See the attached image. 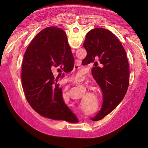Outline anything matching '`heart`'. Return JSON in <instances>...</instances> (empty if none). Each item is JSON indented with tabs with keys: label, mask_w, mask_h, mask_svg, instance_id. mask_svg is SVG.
Returning a JSON list of instances; mask_svg holds the SVG:
<instances>
[{
	"label": "heart",
	"mask_w": 148,
	"mask_h": 148,
	"mask_svg": "<svg viewBox=\"0 0 148 148\" xmlns=\"http://www.w3.org/2000/svg\"><path fill=\"white\" fill-rule=\"evenodd\" d=\"M83 77V75L82 74V73H80V72L77 73L76 74H75L74 75H73L72 77V78H71L72 82L73 83H78L82 80ZM65 96L66 97H69V95L68 93H65Z\"/></svg>",
	"instance_id": "b5f03b06"
}]
</instances>
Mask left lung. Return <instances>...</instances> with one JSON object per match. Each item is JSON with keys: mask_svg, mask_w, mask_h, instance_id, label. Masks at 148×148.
<instances>
[{"mask_svg": "<svg viewBox=\"0 0 148 148\" xmlns=\"http://www.w3.org/2000/svg\"><path fill=\"white\" fill-rule=\"evenodd\" d=\"M87 56L83 65L94 64L92 74L103 94V103L93 121L103 119L118 106L129 85L130 69L126 51L110 30L95 28L87 33L83 43Z\"/></svg>", "mask_w": 148, "mask_h": 148, "instance_id": "8db88e82", "label": "left lung"}]
</instances>
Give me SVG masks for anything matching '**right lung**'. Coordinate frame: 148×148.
<instances>
[{
	"instance_id": "obj_1",
	"label": "right lung",
	"mask_w": 148,
	"mask_h": 148,
	"mask_svg": "<svg viewBox=\"0 0 148 148\" xmlns=\"http://www.w3.org/2000/svg\"><path fill=\"white\" fill-rule=\"evenodd\" d=\"M74 64L66 35L62 29L46 27L31 41L23 60L21 85L29 104L39 114L53 120L77 121L64 101L57 83L59 77L55 79L51 72L57 66L65 73L71 72Z\"/></svg>"
}]
</instances>
